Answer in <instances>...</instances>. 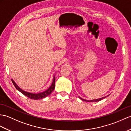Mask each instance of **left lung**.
I'll return each mask as SVG.
<instances>
[{
  "label": "left lung",
  "instance_id": "left-lung-1",
  "mask_svg": "<svg viewBox=\"0 0 131 131\" xmlns=\"http://www.w3.org/2000/svg\"><path fill=\"white\" fill-rule=\"evenodd\" d=\"M107 96H104V97H103V98H99V99H94V100H85V99H84L83 98H81V97H79L80 99H81L82 100H83V101H85V102H99L100 101V100H102L103 99H104L105 98H106Z\"/></svg>",
  "mask_w": 131,
  "mask_h": 131
}]
</instances>
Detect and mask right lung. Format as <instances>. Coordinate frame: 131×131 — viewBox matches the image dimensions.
Masks as SVG:
<instances>
[{
  "instance_id": "1",
  "label": "right lung",
  "mask_w": 131,
  "mask_h": 131,
  "mask_svg": "<svg viewBox=\"0 0 131 131\" xmlns=\"http://www.w3.org/2000/svg\"><path fill=\"white\" fill-rule=\"evenodd\" d=\"M12 83H13L14 86L16 87V88L18 90H19L20 93H22L23 94H24V95L28 97V98L32 99H34V100H38V99H43L46 98V97H47L48 95H49L50 94H51V93L52 92L53 90L54 89V88H55V77H54V76L53 77L52 83V84L50 86V87L46 90L44 91V92L37 93V94H33V93L25 92V91L23 90L22 89H20V88L17 85V84L15 83L13 79H12Z\"/></svg>"
}]
</instances>
